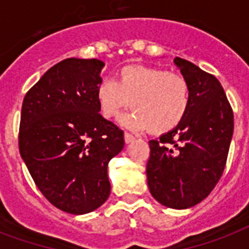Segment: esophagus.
Wrapping results in <instances>:
<instances>
[{"label":"esophagus","mask_w":249,"mask_h":249,"mask_svg":"<svg viewBox=\"0 0 249 249\" xmlns=\"http://www.w3.org/2000/svg\"><path fill=\"white\" fill-rule=\"evenodd\" d=\"M124 140H125V143H130V142L134 140V136H133V134H130V133L125 132L124 133Z\"/></svg>","instance_id":"obj_1"}]
</instances>
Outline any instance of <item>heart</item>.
Masks as SVG:
<instances>
[{
    "label": "heart",
    "instance_id": "obj_1",
    "mask_svg": "<svg viewBox=\"0 0 249 249\" xmlns=\"http://www.w3.org/2000/svg\"><path fill=\"white\" fill-rule=\"evenodd\" d=\"M102 115L112 119L130 102L133 111L123 124L133 129H148L160 134L177 126L187 113L191 99L189 81L179 73L163 68L126 66L115 81L103 80L95 90Z\"/></svg>",
    "mask_w": 249,
    "mask_h": 249
}]
</instances>
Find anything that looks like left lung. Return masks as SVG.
Instances as JSON below:
<instances>
[{"label":"left lung","mask_w":249,"mask_h":249,"mask_svg":"<svg viewBox=\"0 0 249 249\" xmlns=\"http://www.w3.org/2000/svg\"><path fill=\"white\" fill-rule=\"evenodd\" d=\"M190 85L183 120L151 140L147 161L150 193L168 208L186 209L208 196L224 173L234 132V113L220 81L189 60L176 58Z\"/></svg>","instance_id":"1"}]
</instances>
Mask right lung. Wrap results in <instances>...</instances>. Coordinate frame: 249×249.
<instances>
[{
	"mask_svg": "<svg viewBox=\"0 0 249 249\" xmlns=\"http://www.w3.org/2000/svg\"><path fill=\"white\" fill-rule=\"evenodd\" d=\"M105 63L68 58L27 91L19 151L42 195L60 211L85 214L109 196L108 161L124 132L99 113L95 90Z\"/></svg>",
	"mask_w": 249,
	"mask_h": 249,
	"instance_id": "1",
	"label": "right lung"
}]
</instances>
